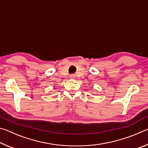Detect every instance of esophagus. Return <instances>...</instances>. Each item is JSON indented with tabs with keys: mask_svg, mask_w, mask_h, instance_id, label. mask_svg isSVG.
<instances>
[{
	"mask_svg": "<svg viewBox=\"0 0 148 148\" xmlns=\"http://www.w3.org/2000/svg\"><path fill=\"white\" fill-rule=\"evenodd\" d=\"M75 77H76V76H75V75H74V74H72V75H71V76H70V78H71V79H74Z\"/></svg>",
	"mask_w": 148,
	"mask_h": 148,
	"instance_id": "1",
	"label": "esophagus"
}]
</instances>
